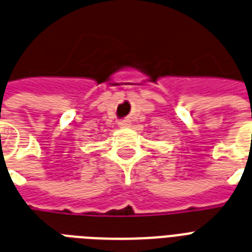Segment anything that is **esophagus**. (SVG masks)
<instances>
[{
	"mask_svg": "<svg viewBox=\"0 0 252 252\" xmlns=\"http://www.w3.org/2000/svg\"><path fill=\"white\" fill-rule=\"evenodd\" d=\"M118 124H119L120 128H126V126H130V124H129V120H128V119L120 120V122L118 123Z\"/></svg>",
	"mask_w": 252,
	"mask_h": 252,
	"instance_id": "1",
	"label": "esophagus"
}]
</instances>
